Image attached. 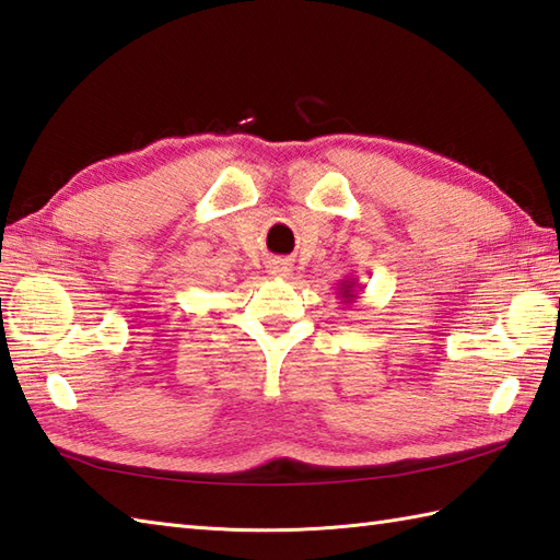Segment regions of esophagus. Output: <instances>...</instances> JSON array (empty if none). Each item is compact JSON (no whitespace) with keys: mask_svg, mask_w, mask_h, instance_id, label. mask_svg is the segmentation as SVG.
<instances>
[{"mask_svg":"<svg viewBox=\"0 0 560 560\" xmlns=\"http://www.w3.org/2000/svg\"><path fill=\"white\" fill-rule=\"evenodd\" d=\"M268 268H270V276H276V278H290L292 276V266L288 264V260H272Z\"/></svg>","mask_w":560,"mask_h":560,"instance_id":"1","label":"esophagus"}]
</instances>
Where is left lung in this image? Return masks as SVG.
I'll use <instances>...</instances> for the list:
<instances>
[{"mask_svg": "<svg viewBox=\"0 0 560 560\" xmlns=\"http://www.w3.org/2000/svg\"><path fill=\"white\" fill-rule=\"evenodd\" d=\"M360 292H362V282L355 276H346L343 280H340V284H338V296H340V302H343L346 306L355 302Z\"/></svg>", "mask_w": 560, "mask_h": 560, "instance_id": "left-lung-1", "label": "left lung"}]
</instances>
